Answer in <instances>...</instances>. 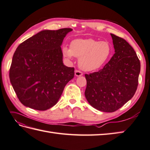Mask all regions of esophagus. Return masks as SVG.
<instances>
[{
	"instance_id": "esophagus-1",
	"label": "esophagus",
	"mask_w": 150,
	"mask_h": 150,
	"mask_svg": "<svg viewBox=\"0 0 150 150\" xmlns=\"http://www.w3.org/2000/svg\"><path fill=\"white\" fill-rule=\"evenodd\" d=\"M74 72H75V76H78H78H81L83 75V73L79 71H78V70H76Z\"/></svg>"
}]
</instances>
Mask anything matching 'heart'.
I'll return each instance as SVG.
<instances>
[{"instance_id": "1", "label": "heart", "mask_w": 150, "mask_h": 150, "mask_svg": "<svg viewBox=\"0 0 150 150\" xmlns=\"http://www.w3.org/2000/svg\"><path fill=\"white\" fill-rule=\"evenodd\" d=\"M62 53L68 59H72L74 56L78 58L79 67L91 72L99 69L108 60L112 53V45L107 41L78 38L71 42V48L63 47Z\"/></svg>"}]
</instances>
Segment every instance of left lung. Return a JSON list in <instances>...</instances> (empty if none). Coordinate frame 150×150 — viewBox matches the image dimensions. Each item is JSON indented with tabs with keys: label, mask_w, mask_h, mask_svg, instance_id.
I'll return each mask as SVG.
<instances>
[{
	"label": "left lung",
	"mask_w": 150,
	"mask_h": 150,
	"mask_svg": "<svg viewBox=\"0 0 150 150\" xmlns=\"http://www.w3.org/2000/svg\"><path fill=\"white\" fill-rule=\"evenodd\" d=\"M115 53L98 72L85 74V96L92 107L113 112L133 98L138 86L140 61L125 40L110 34Z\"/></svg>",
	"instance_id": "8db88e82"
}]
</instances>
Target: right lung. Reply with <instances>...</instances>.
Instances as JSON below:
<instances>
[{
  "mask_svg": "<svg viewBox=\"0 0 150 150\" xmlns=\"http://www.w3.org/2000/svg\"><path fill=\"white\" fill-rule=\"evenodd\" d=\"M72 31L71 28L43 30L16 49L9 79L20 101L26 107L37 110L52 107L74 78V69L63 63L61 48L65 36Z\"/></svg>",
  "mask_w": 150,
  "mask_h": 150,
  "instance_id": "1",
  "label": "right lung"
}]
</instances>
